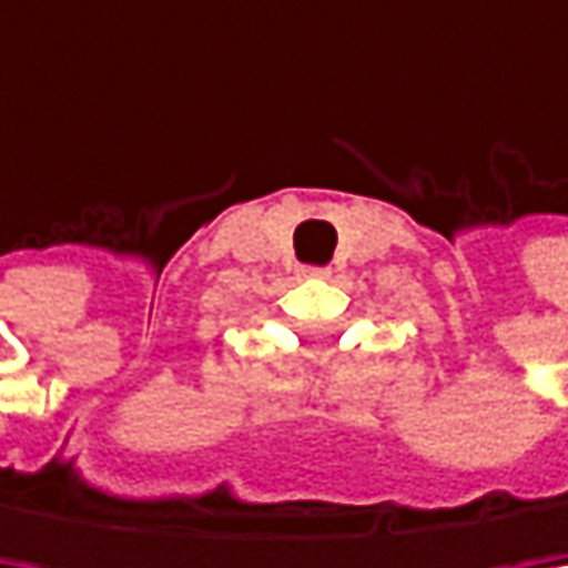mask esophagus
Returning a JSON list of instances; mask_svg holds the SVG:
<instances>
[{
  "mask_svg": "<svg viewBox=\"0 0 568 568\" xmlns=\"http://www.w3.org/2000/svg\"><path fill=\"white\" fill-rule=\"evenodd\" d=\"M311 277H327V271H311Z\"/></svg>",
  "mask_w": 568,
  "mask_h": 568,
  "instance_id": "obj_1",
  "label": "esophagus"
}]
</instances>
